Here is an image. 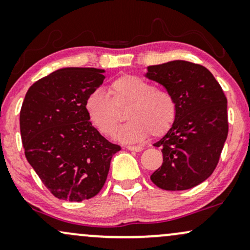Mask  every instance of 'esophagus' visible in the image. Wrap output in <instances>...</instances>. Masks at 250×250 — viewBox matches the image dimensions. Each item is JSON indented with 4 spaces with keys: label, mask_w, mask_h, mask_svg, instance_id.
Segmentation results:
<instances>
[{
    "label": "esophagus",
    "mask_w": 250,
    "mask_h": 250,
    "mask_svg": "<svg viewBox=\"0 0 250 250\" xmlns=\"http://www.w3.org/2000/svg\"><path fill=\"white\" fill-rule=\"evenodd\" d=\"M126 148H127L128 151H134V152L143 151L142 146H126Z\"/></svg>",
    "instance_id": "34e87169"
}]
</instances>
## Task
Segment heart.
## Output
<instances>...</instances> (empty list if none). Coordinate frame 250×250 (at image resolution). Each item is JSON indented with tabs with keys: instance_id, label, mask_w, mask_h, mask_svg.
Segmentation results:
<instances>
[{
	"instance_id": "heart-1",
	"label": "heart",
	"mask_w": 250,
	"mask_h": 250,
	"mask_svg": "<svg viewBox=\"0 0 250 250\" xmlns=\"http://www.w3.org/2000/svg\"><path fill=\"white\" fill-rule=\"evenodd\" d=\"M111 97L97 89L85 99V111L92 125L106 137L116 133L122 116L117 106L128 105L126 118L117 138L125 143H138L147 138L161 137L172 127L177 118L178 106L168 91L155 89L139 76L123 75L110 84Z\"/></svg>"
}]
</instances>
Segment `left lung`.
Returning <instances> with one entry per match:
<instances>
[{"instance_id":"8db88e82","label":"left lung","mask_w":250,"mask_h":250,"mask_svg":"<svg viewBox=\"0 0 250 250\" xmlns=\"http://www.w3.org/2000/svg\"><path fill=\"white\" fill-rule=\"evenodd\" d=\"M146 77L163 85L178 106L172 127L154 144L163 165L152 183L165 190L193 188L219 163L228 134L227 98L209 70L187 61L148 66Z\"/></svg>"}]
</instances>
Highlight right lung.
Listing matches in <instances>:
<instances>
[{
    "mask_svg": "<svg viewBox=\"0 0 250 250\" xmlns=\"http://www.w3.org/2000/svg\"><path fill=\"white\" fill-rule=\"evenodd\" d=\"M104 70L64 67L29 87L20 112L28 163L52 195L83 201L98 194L120 146L89 122L85 99L104 81Z\"/></svg>",
    "mask_w": 250,
    "mask_h": 250,
    "instance_id": "obj_1",
    "label": "right lung"
}]
</instances>
